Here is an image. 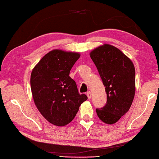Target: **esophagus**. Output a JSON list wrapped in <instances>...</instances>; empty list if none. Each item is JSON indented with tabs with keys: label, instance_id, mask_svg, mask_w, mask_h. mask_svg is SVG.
<instances>
[{
	"label": "esophagus",
	"instance_id": "1",
	"mask_svg": "<svg viewBox=\"0 0 159 159\" xmlns=\"http://www.w3.org/2000/svg\"><path fill=\"white\" fill-rule=\"evenodd\" d=\"M87 96H88V98L89 99H90L91 98H92V93H91V92H90V91H89V92L87 93Z\"/></svg>",
	"mask_w": 159,
	"mask_h": 159
}]
</instances>
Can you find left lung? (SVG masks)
I'll return each mask as SVG.
<instances>
[{
    "label": "left lung",
    "instance_id": "1",
    "mask_svg": "<svg viewBox=\"0 0 159 159\" xmlns=\"http://www.w3.org/2000/svg\"><path fill=\"white\" fill-rule=\"evenodd\" d=\"M90 56L107 95L106 105L96 108L97 115L104 123L113 125L129 111L133 101L135 93L134 64L120 50L108 44L93 50Z\"/></svg>",
    "mask_w": 159,
    "mask_h": 159
}]
</instances>
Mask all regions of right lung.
Wrapping results in <instances>:
<instances>
[{
    "label": "right lung",
    "mask_w": 159,
    "mask_h": 159,
    "mask_svg": "<svg viewBox=\"0 0 159 159\" xmlns=\"http://www.w3.org/2000/svg\"><path fill=\"white\" fill-rule=\"evenodd\" d=\"M80 54L55 49L41 58L30 77L32 97L39 111L48 121L58 127L75 118L81 104L88 99L80 95L69 77Z\"/></svg>",
    "instance_id": "1"
}]
</instances>
